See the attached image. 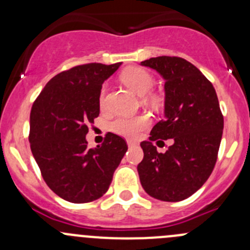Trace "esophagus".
Segmentation results:
<instances>
[{"label":"esophagus","instance_id":"esophagus-1","mask_svg":"<svg viewBox=\"0 0 250 250\" xmlns=\"http://www.w3.org/2000/svg\"><path fill=\"white\" fill-rule=\"evenodd\" d=\"M127 144H128V146H129V147H132V146L137 145V143H135V141H133V140H128Z\"/></svg>","mask_w":250,"mask_h":250}]
</instances>
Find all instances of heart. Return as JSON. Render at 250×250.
Returning <instances> with one entry per match:
<instances>
[{
  "instance_id": "heart-1",
  "label": "heart",
  "mask_w": 250,
  "mask_h": 250,
  "mask_svg": "<svg viewBox=\"0 0 250 250\" xmlns=\"http://www.w3.org/2000/svg\"><path fill=\"white\" fill-rule=\"evenodd\" d=\"M121 78L129 89H132L140 97L147 94L155 84L152 75L146 71L145 69L137 66L125 69L121 75ZM104 92L105 90L103 89L100 93V104L102 105L104 104ZM152 99L155 100L156 98L152 97ZM148 125H150V118L146 115L121 116L111 122L110 129L116 134L133 139V138H137L141 130L145 129Z\"/></svg>"
}]
</instances>
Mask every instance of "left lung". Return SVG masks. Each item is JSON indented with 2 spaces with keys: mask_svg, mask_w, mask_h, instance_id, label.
<instances>
[{
  "mask_svg": "<svg viewBox=\"0 0 250 250\" xmlns=\"http://www.w3.org/2000/svg\"><path fill=\"white\" fill-rule=\"evenodd\" d=\"M140 65L156 70L165 80V120L140 144V183L151 197L178 202L202 188L213 172L224 117L213 84L188 60L157 57ZM162 139H172L173 144L161 154L152 143Z\"/></svg>",
  "mask_w": 250,
  "mask_h": 250,
  "instance_id": "1",
  "label": "left lung"
}]
</instances>
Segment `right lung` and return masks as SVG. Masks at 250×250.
<instances>
[{"instance_id":"1","label":"right lung","mask_w":250,"mask_h":250,"mask_svg":"<svg viewBox=\"0 0 250 250\" xmlns=\"http://www.w3.org/2000/svg\"><path fill=\"white\" fill-rule=\"evenodd\" d=\"M121 62L80 65L60 72L44 85L30 113V146L50 190L67 202L102 197L128 150L118 135L89 148L88 125L100 112V92Z\"/></svg>"}]
</instances>
